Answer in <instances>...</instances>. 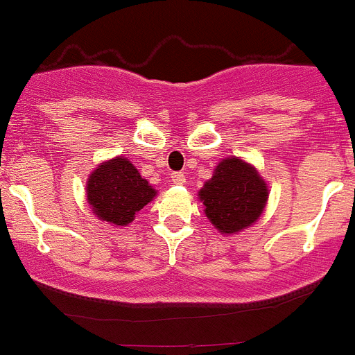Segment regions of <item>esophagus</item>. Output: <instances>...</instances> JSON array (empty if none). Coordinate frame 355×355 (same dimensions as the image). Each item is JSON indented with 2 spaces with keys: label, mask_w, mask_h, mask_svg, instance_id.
Returning a JSON list of instances; mask_svg holds the SVG:
<instances>
[{
  "label": "esophagus",
  "mask_w": 355,
  "mask_h": 355,
  "mask_svg": "<svg viewBox=\"0 0 355 355\" xmlns=\"http://www.w3.org/2000/svg\"><path fill=\"white\" fill-rule=\"evenodd\" d=\"M171 181H173L174 184H184L186 176L182 173H173L171 174Z\"/></svg>",
  "instance_id": "esophagus-1"
}]
</instances>
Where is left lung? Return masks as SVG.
<instances>
[{
	"label": "left lung",
	"mask_w": 355,
	"mask_h": 355,
	"mask_svg": "<svg viewBox=\"0 0 355 355\" xmlns=\"http://www.w3.org/2000/svg\"><path fill=\"white\" fill-rule=\"evenodd\" d=\"M200 198L209 222L223 234H234L261 216L268 201V186L252 166L230 157L216 166Z\"/></svg>",
	"instance_id": "obj_1"
}]
</instances>
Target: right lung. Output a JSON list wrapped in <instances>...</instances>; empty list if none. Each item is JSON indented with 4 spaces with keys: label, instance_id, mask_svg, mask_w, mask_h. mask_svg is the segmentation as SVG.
Returning a JSON list of instances; mask_svg holds the SVG:
<instances>
[{
    "label": "right lung",
    "instance_id": "obj_1",
    "mask_svg": "<svg viewBox=\"0 0 355 355\" xmlns=\"http://www.w3.org/2000/svg\"><path fill=\"white\" fill-rule=\"evenodd\" d=\"M154 196L155 189L125 157L101 164L87 179V201L94 215L121 227L130 223Z\"/></svg>",
    "mask_w": 355,
    "mask_h": 355
}]
</instances>
